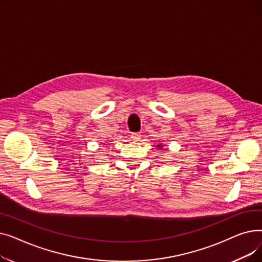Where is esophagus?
Segmentation results:
<instances>
[{"instance_id": "esophagus-1", "label": "esophagus", "mask_w": 262, "mask_h": 262, "mask_svg": "<svg viewBox=\"0 0 262 262\" xmlns=\"http://www.w3.org/2000/svg\"><path fill=\"white\" fill-rule=\"evenodd\" d=\"M130 138H132L133 141H140V139H141V134H139V133H134V134H132Z\"/></svg>"}]
</instances>
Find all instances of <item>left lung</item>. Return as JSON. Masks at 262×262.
Segmentation results:
<instances>
[{"instance_id": "8db88e82", "label": "left lung", "mask_w": 262, "mask_h": 262, "mask_svg": "<svg viewBox=\"0 0 262 262\" xmlns=\"http://www.w3.org/2000/svg\"><path fill=\"white\" fill-rule=\"evenodd\" d=\"M162 146H163L162 144H156V147L159 148V149H162Z\"/></svg>"}]
</instances>
